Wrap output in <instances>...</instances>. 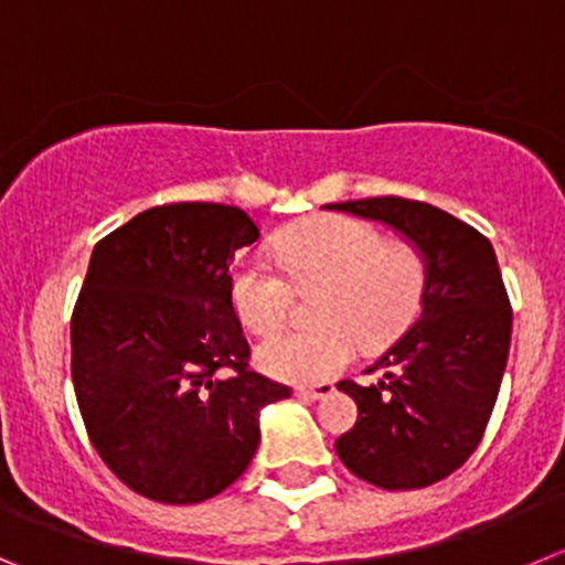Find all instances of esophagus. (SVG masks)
<instances>
[{
    "instance_id": "1",
    "label": "esophagus",
    "mask_w": 565,
    "mask_h": 565,
    "mask_svg": "<svg viewBox=\"0 0 565 565\" xmlns=\"http://www.w3.org/2000/svg\"><path fill=\"white\" fill-rule=\"evenodd\" d=\"M335 394V385L330 383H316V385H297V396L299 399H327V396Z\"/></svg>"
}]
</instances>
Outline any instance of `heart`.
Listing matches in <instances>:
<instances>
[{
	"label": "heart",
	"mask_w": 565,
	"mask_h": 565,
	"mask_svg": "<svg viewBox=\"0 0 565 565\" xmlns=\"http://www.w3.org/2000/svg\"><path fill=\"white\" fill-rule=\"evenodd\" d=\"M427 279V257L413 244H385L369 224L327 216L279 238L277 260L244 257L233 271V305L246 330L268 335L286 321L294 288H321L310 310L319 324L257 347V366L271 377L319 383L354 358V334L366 347L399 335L422 308Z\"/></svg>",
	"instance_id": "1"
}]
</instances>
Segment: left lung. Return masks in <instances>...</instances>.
<instances>
[{"label":"left lung","instance_id":"obj_1","mask_svg":"<svg viewBox=\"0 0 565 565\" xmlns=\"http://www.w3.org/2000/svg\"><path fill=\"white\" fill-rule=\"evenodd\" d=\"M330 207L399 230L429 268L416 324L369 369L383 377L338 383L358 402V422L335 452L354 477L385 491L433 486L475 452L502 385L513 310L497 255L475 227L416 199Z\"/></svg>","mask_w":565,"mask_h":565}]
</instances>
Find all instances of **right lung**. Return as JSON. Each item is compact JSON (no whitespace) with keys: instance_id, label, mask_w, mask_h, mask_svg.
I'll return each mask as SVG.
<instances>
[{"instance_id":"right-lung-1","label":"right lung","mask_w":565,"mask_h":565,"mask_svg":"<svg viewBox=\"0 0 565 565\" xmlns=\"http://www.w3.org/2000/svg\"><path fill=\"white\" fill-rule=\"evenodd\" d=\"M244 211L174 202L94 246L72 313V380L107 469L163 504H196L249 466L260 407L291 388L249 369L230 260L257 241Z\"/></svg>"}]
</instances>
